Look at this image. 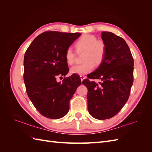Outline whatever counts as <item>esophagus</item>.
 I'll use <instances>...</instances> for the list:
<instances>
[{
	"label": "esophagus",
	"mask_w": 152,
	"mask_h": 152,
	"mask_svg": "<svg viewBox=\"0 0 152 152\" xmlns=\"http://www.w3.org/2000/svg\"><path fill=\"white\" fill-rule=\"evenodd\" d=\"M80 79H81V81H83L85 79H86V77L84 75H80Z\"/></svg>",
	"instance_id": "esophagus-1"
}]
</instances>
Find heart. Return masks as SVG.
Masks as SVG:
<instances>
[{
  "instance_id": "heart-1",
  "label": "heart",
  "mask_w": 152,
  "mask_h": 152,
  "mask_svg": "<svg viewBox=\"0 0 152 152\" xmlns=\"http://www.w3.org/2000/svg\"><path fill=\"white\" fill-rule=\"evenodd\" d=\"M77 50H84L83 55L84 63L72 66L70 72L72 74L85 75L91 72L94 65H99L104 60L106 54V44L102 40H97L93 35L84 34L80 36L75 43ZM65 58L68 65H73L75 60V54L71 48L66 49Z\"/></svg>"
}]
</instances>
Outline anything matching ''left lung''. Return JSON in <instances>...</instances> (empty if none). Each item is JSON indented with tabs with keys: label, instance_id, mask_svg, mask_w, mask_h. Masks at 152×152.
<instances>
[{
	"label": "left lung",
	"instance_id": "obj_1",
	"mask_svg": "<svg viewBox=\"0 0 152 152\" xmlns=\"http://www.w3.org/2000/svg\"><path fill=\"white\" fill-rule=\"evenodd\" d=\"M106 54L99 66L85 79L87 92V108L92 117L104 120L117 115L126 103L133 83L134 59L126 42L112 32L103 31Z\"/></svg>",
	"mask_w": 152,
	"mask_h": 152
}]
</instances>
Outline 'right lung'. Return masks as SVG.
<instances>
[{
    "label": "right lung",
    "mask_w": 152,
    "mask_h": 152,
    "mask_svg": "<svg viewBox=\"0 0 152 152\" xmlns=\"http://www.w3.org/2000/svg\"><path fill=\"white\" fill-rule=\"evenodd\" d=\"M80 35L45 31L26 50L23 79L26 93L35 108L45 117L58 119L66 115L70 101L81 84L76 74L64 78L62 83L56 80L58 75L68 73L65 51Z\"/></svg>",
    "instance_id": "1"
}]
</instances>
